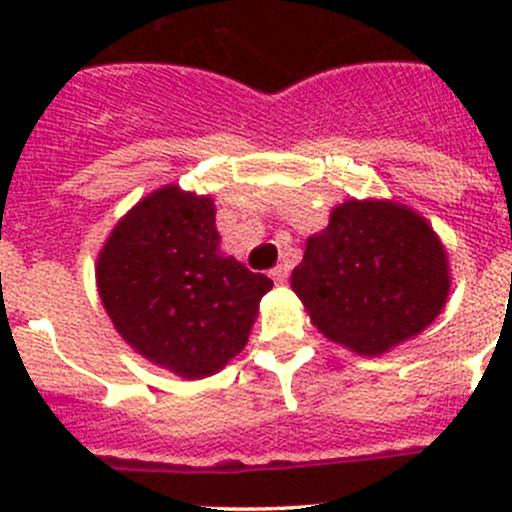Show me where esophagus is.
I'll return each mask as SVG.
<instances>
[{
    "label": "esophagus",
    "instance_id": "34e87169",
    "mask_svg": "<svg viewBox=\"0 0 512 512\" xmlns=\"http://www.w3.org/2000/svg\"><path fill=\"white\" fill-rule=\"evenodd\" d=\"M270 275H272V280L280 282V285H282V282H287V277H289V267H287V265H277V267H272Z\"/></svg>",
    "mask_w": 512,
    "mask_h": 512
}]
</instances>
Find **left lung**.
<instances>
[{
    "label": "left lung",
    "instance_id": "8db88e82",
    "mask_svg": "<svg viewBox=\"0 0 512 512\" xmlns=\"http://www.w3.org/2000/svg\"><path fill=\"white\" fill-rule=\"evenodd\" d=\"M292 289L329 342L381 356L443 312L451 267L441 237L409 205L352 198L307 240Z\"/></svg>",
    "mask_w": 512,
    "mask_h": 512
}]
</instances>
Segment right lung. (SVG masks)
<instances>
[{
    "instance_id": "add662e5",
    "label": "right lung",
    "mask_w": 512,
    "mask_h": 512,
    "mask_svg": "<svg viewBox=\"0 0 512 512\" xmlns=\"http://www.w3.org/2000/svg\"><path fill=\"white\" fill-rule=\"evenodd\" d=\"M96 287L133 352L183 379H205L245 349L272 280L220 252L210 195L170 183L113 227Z\"/></svg>"
}]
</instances>
